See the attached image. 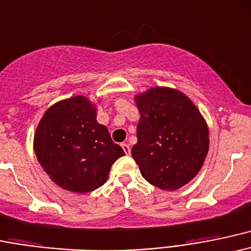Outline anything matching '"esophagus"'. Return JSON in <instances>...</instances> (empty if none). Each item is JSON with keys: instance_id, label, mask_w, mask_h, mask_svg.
I'll return each instance as SVG.
<instances>
[{"instance_id": "1", "label": "esophagus", "mask_w": 251, "mask_h": 251, "mask_svg": "<svg viewBox=\"0 0 251 251\" xmlns=\"http://www.w3.org/2000/svg\"><path fill=\"white\" fill-rule=\"evenodd\" d=\"M121 147L123 148V151H125V153L126 155H129L130 154V147H129V145H126V143H121Z\"/></svg>"}]
</instances>
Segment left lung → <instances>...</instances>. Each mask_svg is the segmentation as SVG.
Masks as SVG:
<instances>
[{
  "label": "left lung",
  "instance_id": "1",
  "mask_svg": "<svg viewBox=\"0 0 251 251\" xmlns=\"http://www.w3.org/2000/svg\"><path fill=\"white\" fill-rule=\"evenodd\" d=\"M140 112L131 155L142 176L163 191L188 184L209 151L206 121L184 92L154 86L135 95Z\"/></svg>",
  "mask_w": 251,
  "mask_h": 251
}]
</instances>
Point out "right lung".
<instances>
[{
	"label": "right lung",
	"mask_w": 251,
	"mask_h": 251,
	"mask_svg": "<svg viewBox=\"0 0 251 251\" xmlns=\"http://www.w3.org/2000/svg\"><path fill=\"white\" fill-rule=\"evenodd\" d=\"M96 117L97 105L78 95L50 105L36 126V159L50 179L70 192L102 186L114 162L125 155Z\"/></svg>",
	"instance_id": "add662e5"
}]
</instances>
